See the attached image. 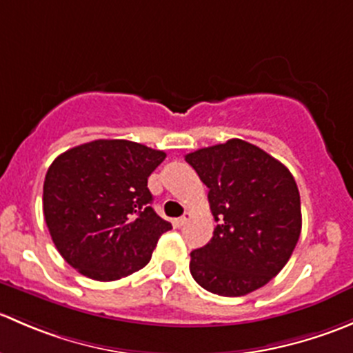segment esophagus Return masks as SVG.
<instances>
[{
    "mask_svg": "<svg viewBox=\"0 0 353 353\" xmlns=\"http://www.w3.org/2000/svg\"><path fill=\"white\" fill-rule=\"evenodd\" d=\"M190 219H191V212H184L183 216H179V219H176V225H177V227H183L184 223H186Z\"/></svg>",
    "mask_w": 353,
    "mask_h": 353,
    "instance_id": "34e87169",
    "label": "esophagus"
}]
</instances>
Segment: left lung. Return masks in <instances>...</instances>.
<instances>
[{"mask_svg": "<svg viewBox=\"0 0 353 353\" xmlns=\"http://www.w3.org/2000/svg\"><path fill=\"white\" fill-rule=\"evenodd\" d=\"M186 162L210 190L216 222L210 243L191 252L193 279L223 297L266 285L301 236V196L290 170L239 138L191 152Z\"/></svg>", "mask_w": 353, "mask_h": 353, "instance_id": "8db88e82", "label": "left lung"}]
</instances>
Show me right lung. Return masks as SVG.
I'll return each instance as SVG.
<instances>
[{
    "label": "right lung",
    "mask_w": 353,
    "mask_h": 353,
    "mask_svg": "<svg viewBox=\"0 0 353 353\" xmlns=\"http://www.w3.org/2000/svg\"><path fill=\"white\" fill-rule=\"evenodd\" d=\"M165 154L128 140H95L51 163L42 208L56 249L81 275L112 282L143 268L172 229L152 208L148 176Z\"/></svg>",
    "instance_id": "right-lung-1"
}]
</instances>
